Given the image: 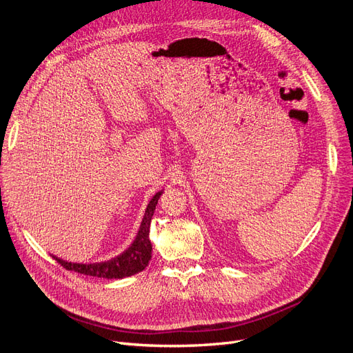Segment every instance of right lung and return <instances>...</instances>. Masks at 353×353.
Returning <instances> with one entry per match:
<instances>
[{"instance_id":"obj_1","label":"right lung","mask_w":353,"mask_h":353,"mask_svg":"<svg viewBox=\"0 0 353 353\" xmlns=\"http://www.w3.org/2000/svg\"><path fill=\"white\" fill-rule=\"evenodd\" d=\"M161 194L162 191L157 192V195H154L150 200V203L148 204L143 221L140 224V229L134 239V242L128 250L123 252L120 256L107 262H97V263H74V262L62 261L56 256H53V259L58 263H61L68 271H75L78 274L97 276V278H107V279H120V278L132 276L140 271H143L152 258V243L149 241V230H150L152 216L154 213V208H157Z\"/></svg>"}]
</instances>
